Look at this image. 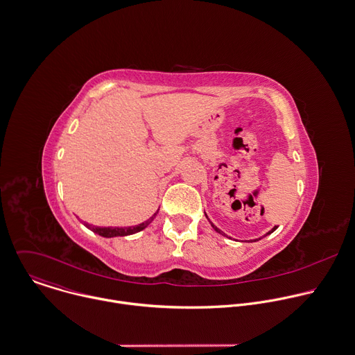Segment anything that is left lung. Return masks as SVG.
Segmentation results:
<instances>
[{"instance_id": "1", "label": "left lung", "mask_w": 355, "mask_h": 355, "mask_svg": "<svg viewBox=\"0 0 355 355\" xmlns=\"http://www.w3.org/2000/svg\"><path fill=\"white\" fill-rule=\"evenodd\" d=\"M205 214H206V213H205ZM206 217H207V216H206ZM207 220H209V218H207ZM209 221H210V220H209ZM210 224H211V227H213V228H214V231H216V232H218V234H221V235H224V236H225V234H224V232H223V231H221V230H218V228H217V227H216V225H214V224H213V223H211V221H210ZM275 230H277V227H274V228H272V230H271V231H270V232H267V234H266V235H264V236H267V235H270V234H272V232H274V231H275ZM256 241H259V239H256ZM256 241H254V242H256Z\"/></svg>"}]
</instances>
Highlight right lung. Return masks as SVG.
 <instances>
[{
	"instance_id": "add662e5",
	"label": "right lung",
	"mask_w": 355,
	"mask_h": 355,
	"mask_svg": "<svg viewBox=\"0 0 355 355\" xmlns=\"http://www.w3.org/2000/svg\"><path fill=\"white\" fill-rule=\"evenodd\" d=\"M159 211V210H157ZM157 211L145 223L142 224H138L135 227H95V225H91L88 223H83L88 230H91L92 232L103 236V238H114V236H127V235H132V234H137L142 230H145L152 221L153 218L156 217Z\"/></svg>"
}]
</instances>
